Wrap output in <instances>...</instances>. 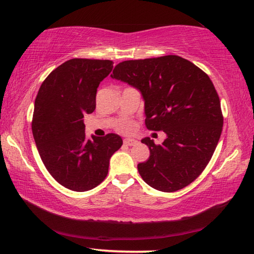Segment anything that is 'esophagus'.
<instances>
[{
  "instance_id": "obj_1",
  "label": "esophagus",
  "mask_w": 254,
  "mask_h": 254,
  "mask_svg": "<svg viewBox=\"0 0 254 254\" xmlns=\"http://www.w3.org/2000/svg\"><path fill=\"white\" fill-rule=\"evenodd\" d=\"M123 142L126 145H130V147L137 144V141L135 139H131V137H127V139H124Z\"/></svg>"
}]
</instances>
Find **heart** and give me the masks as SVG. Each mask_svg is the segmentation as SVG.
<instances>
[{
	"label": "heart",
	"mask_w": 254,
	"mask_h": 254,
	"mask_svg": "<svg viewBox=\"0 0 254 254\" xmlns=\"http://www.w3.org/2000/svg\"><path fill=\"white\" fill-rule=\"evenodd\" d=\"M132 127H133L132 123L128 122V121H124L122 123H120L119 127H118L119 130L122 131V132H130L132 130Z\"/></svg>",
	"instance_id": "b5f03b06"
}]
</instances>
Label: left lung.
Returning a JSON list of instances; mask_svg holds the SVG:
<instances>
[{
    "label": "left lung",
    "instance_id": "8db88e82",
    "mask_svg": "<svg viewBox=\"0 0 254 254\" xmlns=\"http://www.w3.org/2000/svg\"><path fill=\"white\" fill-rule=\"evenodd\" d=\"M112 78L139 89L144 101L145 126L163 131L162 144L150 137V150L137 170L149 186L171 192L194 182L216 149L223 127L220 97L207 74L179 56L127 60Z\"/></svg>",
    "mask_w": 254,
    "mask_h": 254
}]
</instances>
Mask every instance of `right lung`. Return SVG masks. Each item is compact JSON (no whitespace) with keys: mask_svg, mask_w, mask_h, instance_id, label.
<instances>
[{"mask_svg":"<svg viewBox=\"0 0 254 254\" xmlns=\"http://www.w3.org/2000/svg\"><path fill=\"white\" fill-rule=\"evenodd\" d=\"M113 68L112 60H67L41 84L34 101L32 134L49 174L70 190L98 186L109 173L110 159L121 148V136L85 134L84 115L96 107L101 81Z\"/></svg>","mask_w":254,"mask_h":254,"instance_id":"obj_1","label":"right lung"}]
</instances>
